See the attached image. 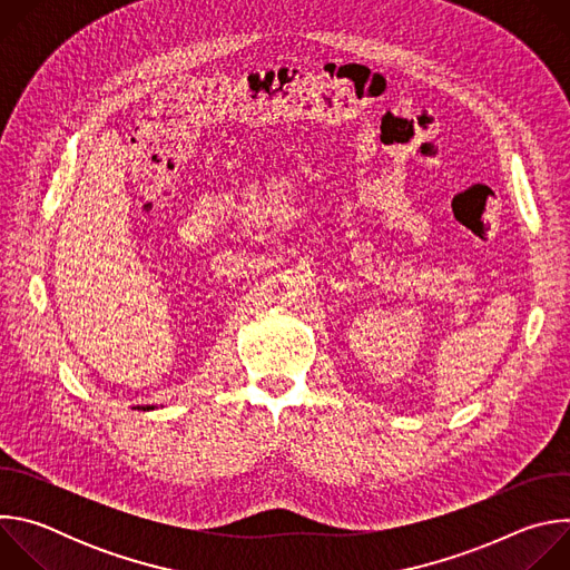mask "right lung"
Returning a JSON list of instances; mask_svg holds the SVG:
<instances>
[{
  "label": "right lung",
  "mask_w": 570,
  "mask_h": 570,
  "mask_svg": "<svg viewBox=\"0 0 570 570\" xmlns=\"http://www.w3.org/2000/svg\"><path fill=\"white\" fill-rule=\"evenodd\" d=\"M137 409H139V405H137ZM141 411H153V405H146V409H141Z\"/></svg>",
  "instance_id": "obj_1"
}]
</instances>
